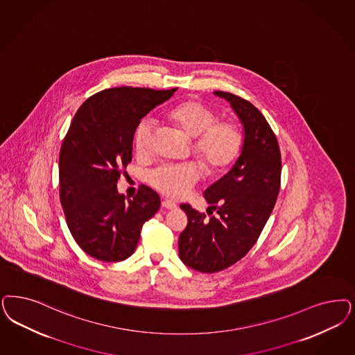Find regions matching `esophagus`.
I'll list each match as a JSON object with an SVG mask.
<instances>
[{"label": "esophagus", "mask_w": 355, "mask_h": 355, "mask_svg": "<svg viewBox=\"0 0 355 355\" xmlns=\"http://www.w3.org/2000/svg\"><path fill=\"white\" fill-rule=\"evenodd\" d=\"M161 205H162V207L166 208V209H174V208H177V205H175L174 202L169 200V199H164V200L161 202Z\"/></svg>", "instance_id": "1"}]
</instances>
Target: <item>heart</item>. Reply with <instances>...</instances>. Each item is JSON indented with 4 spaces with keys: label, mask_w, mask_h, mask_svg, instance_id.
Listing matches in <instances>:
<instances>
[{
    "label": "heart",
    "mask_w": 355,
    "mask_h": 355,
    "mask_svg": "<svg viewBox=\"0 0 355 355\" xmlns=\"http://www.w3.org/2000/svg\"><path fill=\"white\" fill-rule=\"evenodd\" d=\"M168 118L184 134L193 137V152L209 173H220L239 157L244 144L240 124L232 119H219V114L206 103L187 99L168 111ZM155 122L141 119L134 132V148L141 157L152 153ZM202 175L196 161L166 164L148 174L149 184L164 196L184 198Z\"/></svg>",
    "instance_id": "1"
}]
</instances>
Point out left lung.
Returning a JSON list of instances; mask_svg holds the SVG:
<instances>
[{"label":"left lung","instance_id":"left-lung-1","mask_svg":"<svg viewBox=\"0 0 355 355\" xmlns=\"http://www.w3.org/2000/svg\"><path fill=\"white\" fill-rule=\"evenodd\" d=\"M227 99L244 124L243 150L232 169L205 191L218 217L181 205L187 225L178 253L184 265L200 272H218L246 256L257 243L281 189L282 159L277 136L256 106L227 92Z\"/></svg>","mask_w":355,"mask_h":355}]
</instances>
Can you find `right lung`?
<instances>
[{
  "label": "right lung",
  "instance_id": "add662e5",
  "mask_svg": "<svg viewBox=\"0 0 355 355\" xmlns=\"http://www.w3.org/2000/svg\"><path fill=\"white\" fill-rule=\"evenodd\" d=\"M177 89L111 87L87 98L74 115L59 156L60 202L74 241L103 262L134 253L143 224L159 208V196L140 184L132 199L116 182L132 159L135 128Z\"/></svg>",
  "mask_w": 355,
  "mask_h": 355
}]
</instances>
